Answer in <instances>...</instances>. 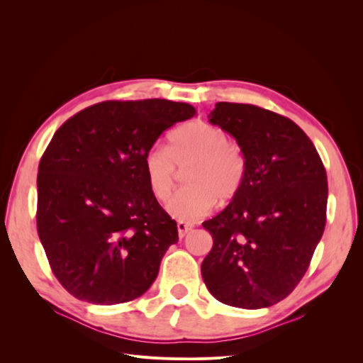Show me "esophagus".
Instances as JSON below:
<instances>
[{
  "label": "esophagus",
  "instance_id": "1",
  "mask_svg": "<svg viewBox=\"0 0 363 363\" xmlns=\"http://www.w3.org/2000/svg\"><path fill=\"white\" fill-rule=\"evenodd\" d=\"M177 228H179V236L184 238L192 230V225L186 223H177Z\"/></svg>",
  "mask_w": 363,
  "mask_h": 363
}]
</instances>
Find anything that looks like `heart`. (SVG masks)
<instances>
[{"label":"heart","mask_w":363,"mask_h":363,"mask_svg":"<svg viewBox=\"0 0 363 363\" xmlns=\"http://www.w3.org/2000/svg\"><path fill=\"white\" fill-rule=\"evenodd\" d=\"M168 148L145 152L144 171L151 194L167 201L179 168H186V186L174 194L168 212L180 223L199 221L213 211L216 201L228 203L240 192L247 175L242 148L225 131L206 121H191L174 128Z\"/></svg>","instance_id":"heart-1"}]
</instances>
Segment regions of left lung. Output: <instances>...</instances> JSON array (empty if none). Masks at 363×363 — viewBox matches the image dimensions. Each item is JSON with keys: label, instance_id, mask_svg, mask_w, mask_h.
<instances>
[{"label": "left lung", "instance_id": "left-lung-1", "mask_svg": "<svg viewBox=\"0 0 363 363\" xmlns=\"http://www.w3.org/2000/svg\"><path fill=\"white\" fill-rule=\"evenodd\" d=\"M208 118L242 148L247 175L224 211L203 223L213 247L201 276L218 301L262 309L286 298L311 265L325 227V168L286 116L216 103Z\"/></svg>", "mask_w": 363, "mask_h": 363}]
</instances>
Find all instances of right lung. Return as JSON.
Wrapping results in <instances>:
<instances>
[{
  "label": "right lung",
  "instance_id": "1",
  "mask_svg": "<svg viewBox=\"0 0 363 363\" xmlns=\"http://www.w3.org/2000/svg\"><path fill=\"white\" fill-rule=\"evenodd\" d=\"M168 100L103 101L69 118L38 172V235L54 276L75 298L119 304L145 294L177 223L151 194L145 152L195 115Z\"/></svg>",
  "mask_w": 363,
  "mask_h": 363
}]
</instances>
